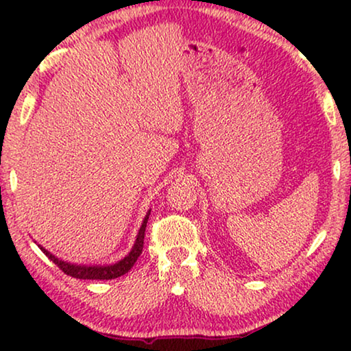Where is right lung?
I'll return each mask as SVG.
<instances>
[{
	"instance_id": "add662e5",
	"label": "right lung",
	"mask_w": 351,
	"mask_h": 351,
	"mask_svg": "<svg viewBox=\"0 0 351 351\" xmlns=\"http://www.w3.org/2000/svg\"><path fill=\"white\" fill-rule=\"evenodd\" d=\"M148 215H150V210H148L145 219H143L142 227H141V230H138L136 243H134L131 252H129L124 258H121L119 262L113 263V265H75V263L64 262V261H60V258H57L56 256H52V254L47 252L45 247L40 246V249L46 254L47 257L51 258L52 262L56 263L57 267L60 268L62 271L66 273V275L78 278V280H114V278H119L121 275H124V273H128L129 270H131V268L134 267V263L137 262L138 256L142 254Z\"/></svg>"
}]
</instances>
